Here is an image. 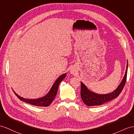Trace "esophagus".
<instances>
[{
  "mask_svg": "<svg viewBox=\"0 0 134 134\" xmlns=\"http://www.w3.org/2000/svg\"><path fill=\"white\" fill-rule=\"evenodd\" d=\"M76 72V69H75V68H74V67H73V68H71V69H70V74H74Z\"/></svg>",
  "mask_w": 134,
  "mask_h": 134,
  "instance_id": "1",
  "label": "esophagus"
}]
</instances>
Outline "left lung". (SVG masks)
<instances>
[{
  "label": "left lung",
  "instance_id": "left-lung-1",
  "mask_svg": "<svg viewBox=\"0 0 134 134\" xmlns=\"http://www.w3.org/2000/svg\"><path fill=\"white\" fill-rule=\"evenodd\" d=\"M127 68H128V62H127L126 73L124 76L121 83L119 84L118 87L113 91L112 93L106 94H99L94 93L92 91L89 90L85 85L81 82V97L83 102L87 106H99L102 105L103 103H106L109 101L115 99L118 97L122 91L127 79Z\"/></svg>",
  "mask_w": 134,
  "mask_h": 134
}]
</instances>
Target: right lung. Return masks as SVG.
Returning <instances> with one entry per match:
<instances>
[{"label":"right lung","instance_id":"right-lung-1","mask_svg":"<svg viewBox=\"0 0 134 134\" xmlns=\"http://www.w3.org/2000/svg\"><path fill=\"white\" fill-rule=\"evenodd\" d=\"M66 73H64L58 77L56 80V81H55L54 83H53V86H52V87H51L50 91L48 92V93L47 94V95L43 97L40 98L33 99H26L18 95V94H16L14 91V92L15 94V95L18 97V98L22 101H24V102L30 103L32 105L41 106V107H47V106H48L49 105H50L51 103L52 102V101H53V99H54V98L56 97L57 93L58 87V86H59V84L61 81L64 80V78L66 77Z\"/></svg>","mask_w":134,"mask_h":134}]
</instances>
